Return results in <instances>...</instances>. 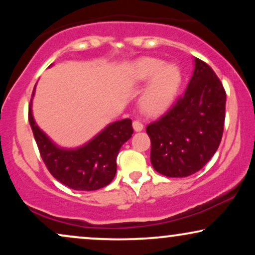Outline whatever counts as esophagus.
<instances>
[{"instance_id": "esophagus-1", "label": "esophagus", "mask_w": 255, "mask_h": 255, "mask_svg": "<svg viewBox=\"0 0 255 255\" xmlns=\"http://www.w3.org/2000/svg\"><path fill=\"white\" fill-rule=\"evenodd\" d=\"M133 128L135 131H140L142 130V128H144V125H142L140 121H137V120H135V121H133Z\"/></svg>"}]
</instances>
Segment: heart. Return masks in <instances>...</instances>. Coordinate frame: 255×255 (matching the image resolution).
<instances>
[{
    "mask_svg": "<svg viewBox=\"0 0 255 255\" xmlns=\"http://www.w3.org/2000/svg\"><path fill=\"white\" fill-rule=\"evenodd\" d=\"M150 80L140 98V109L146 115H157L170 107L180 90L182 75L175 64H164L158 58H142L131 69V81Z\"/></svg>",
    "mask_w": 255,
    "mask_h": 255,
    "instance_id": "heart-1",
    "label": "heart"
}]
</instances>
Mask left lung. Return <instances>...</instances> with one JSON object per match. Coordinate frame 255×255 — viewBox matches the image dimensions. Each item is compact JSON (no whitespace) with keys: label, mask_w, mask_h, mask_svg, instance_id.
I'll list each match as a JSON object with an SVG mask.
<instances>
[{"label":"left lung","mask_w":255,"mask_h":255,"mask_svg":"<svg viewBox=\"0 0 255 255\" xmlns=\"http://www.w3.org/2000/svg\"><path fill=\"white\" fill-rule=\"evenodd\" d=\"M225 101V90L213 69L194 58V72L183 95L146 127L154 170L168 177L200 170L221 144Z\"/></svg>","instance_id":"1"}]
</instances>
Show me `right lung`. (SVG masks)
I'll list each match as a JSON object with an SVG mask.
<instances>
[{"instance_id":"add662e5","label":"right lung","mask_w":255,"mask_h":255,"mask_svg":"<svg viewBox=\"0 0 255 255\" xmlns=\"http://www.w3.org/2000/svg\"><path fill=\"white\" fill-rule=\"evenodd\" d=\"M34 86L32 97L34 95ZM28 107L30 121L38 150L50 174L75 191H96L108 186L116 174V158L121 146L133 134L131 120L116 121L104 128L87 144L78 148L58 147L38 127Z\"/></svg>"}]
</instances>
